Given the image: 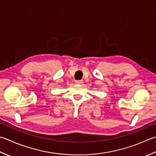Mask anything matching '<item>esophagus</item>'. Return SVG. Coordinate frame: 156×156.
Wrapping results in <instances>:
<instances>
[{"instance_id": "esophagus-1", "label": "esophagus", "mask_w": 156, "mask_h": 156, "mask_svg": "<svg viewBox=\"0 0 156 156\" xmlns=\"http://www.w3.org/2000/svg\"><path fill=\"white\" fill-rule=\"evenodd\" d=\"M76 83L78 84H83V81H82V80H76Z\"/></svg>"}]
</instances>
